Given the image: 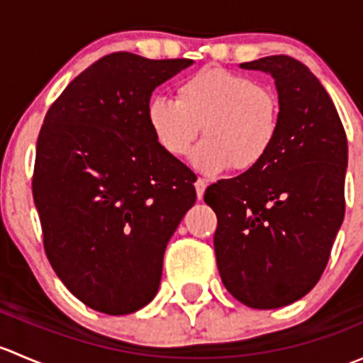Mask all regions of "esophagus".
Listing matches in <instances>:
<instances>
[{"mask_svg": "<svg viewBox=\"0 0 363 363\" xmlns=\"http://www.w3.org/2000/svg\"><path fill=\"white\" fill-rule=\"evenodd\" d=\"M205 188H207V184H205L203 179H202V177L196 179V182H195V189H196V196H199V200H202V199H203Z\"/></svg>", "mask_w": 363, "mask_h": 363, "instance_id": "obj_1", "label": "esophagus"}]
</instances>
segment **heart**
Returning <instances> with one entry per match:
<instances>
[{"instance_id": "obj_1", "label": "heart", "mask_w": 363, "mask_h": 363, "mask_svg": "<svg viewBox=\"0 0 363 363\" xmlns=\"http://www.w3.org/2000/svg\"><path fill=\"white\" fill-rule=\"evenodd\" d=\"M147 123L158 144L175 158L191 151L203 126L207 138L193 152V164L205 174L230 167L247 172L276 145L281 101L276 91L251 77L205 67L179 84L175 100L152 98Z\"/></svg>"}]
</instances>
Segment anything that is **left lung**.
Masks as SVG:
<instances>
[{
    "label": "left lung",
    "mask_w": 363,
    "mask_h": 363,
    "mask_svg": "<svg viewBox=\"0 0 363 363\" xmlns=\"http://www.w3.org/2000/svg\"><path fill=\"white\" fill-rule=\"evenodd\" d=\"M276 80L281 130L255 170L205 189L218 216L214 251L226 290L252 309H277L320 281L346 211L347 138L334 101L306 65L269 56L240 65Z\"/></svg>",
    "instance_id": "1"
}]
</instances>
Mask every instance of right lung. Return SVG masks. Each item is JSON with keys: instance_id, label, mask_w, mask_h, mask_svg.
Returning a JSON list of instances; mask_svg holds the SVG:
<instances>
[{"instance_id": "obj_1", "label": "right lung", "mask_w": 363, "mask_h": 363, "mask_svg": "<svg viewBox=\"0 0 363 363\" xmlns=\"http://www.w3.org/2000/svg\"><path fill=\"white\" fill-rule=\"evenodd\" d=\"M191 63L108 54L43 119L33 172L43 247L91 309L130 314L155 298L168 240L195 203L196 175L147 123L152 91Z\"/></svg>"}]
</instances>
